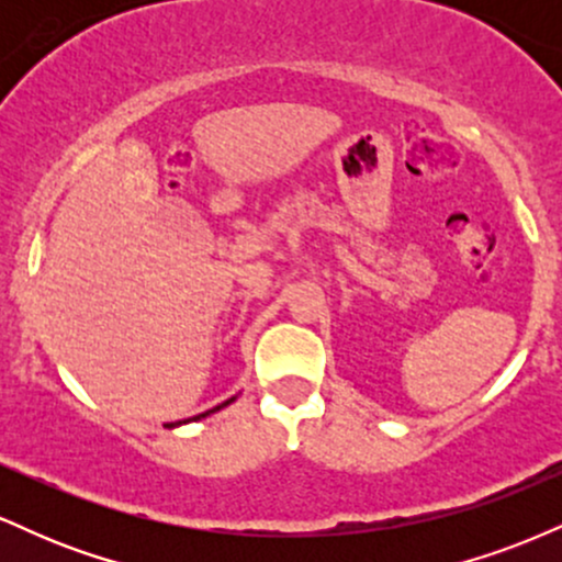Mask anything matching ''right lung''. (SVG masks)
I'll return each mask as SVG.
<instances>
[{
  "mask_svg": "<svg viewBox=\"0 0 562 562\" xmlns=\"http://www.w3.org/2000/svg\"><path fill=\"white\" fill-rule=\"evenodd\" d=\"M237 396H232V398H227V402H222L218 406H214V409H209V412H203V415H195V417H190V420H179V423H166V428H179V425H187V423H192V420H203V417H209V415H214V412H218V409H224V406H229L232 402H235Z\"/></svg>",
  "mask_w": 562,
  "mask_h": 562,
  "instance_id": "obj_1",
  "label": "right lung"
}]
</instances>
